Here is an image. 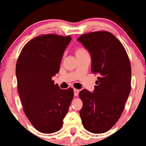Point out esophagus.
<instances>
[{
    "mask_svg": "<svg viewBox=\"0 0 146 146\" xmlns=\"http://www.w3.org/2000/svg\"><path fill=\"white\" fill-rule=\"evenodd\" d=\"M74 94L75 96H77L79 95V90L76 89H74Z\"/></svg>",
    "mask_w": 146,
    "mask_h": 146,
    "instance_id": "34e87169",
    "label": "esophagus"
}]
</instances>
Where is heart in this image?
I'll return each mask as SVG.
<instances>
[{
    "label": "heart",
    "mask_w": 146,
    "mask_h": 146,
    "mask_svg": "<svg viewBox=\"0 0 146 146\" xmlns=\"http://www.w3.org/2000/svg\"><path fill=\"white\" fill-rule=\"evenodd\" d=\"M84 52H86V51L84 48H83V47H79V48H78L76 51V54H82V53H84Z\"/></svg>",
    "instance_id": "obj_1"
}]
</instances>
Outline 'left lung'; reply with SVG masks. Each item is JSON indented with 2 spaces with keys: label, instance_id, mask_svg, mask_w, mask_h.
Masks as SVG:
<instances>
[{
  "label": "left lung",
  "instance_id": "obj_1",
  "mask_svg": "<svg viewBox=\"0 0 146 146\" xmlns=\"http://www.w3.org/2000/svg\"><path fill=\"white\" fill-rule=\"evenodd\" d=\"M92 57V72L98 74L93 92L83 89L79 111L85 129L93 133L110 130L120 118L131 92V67L125 48L109 32L98 31L77 39Z\"/></svg>",
  "mask_w": 146,
  "mask_h": 146
}]
</instances>
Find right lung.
Returning a JSON list of instances; mask_svg holds the SVG:
<instances>
[{"instance_id": "obj_1", "label": "right lung", "mask_w": 146, "mask_h": 146, "mask_svg": "<svg viewBox=\"0 0 146 146\" xmlns=\"http://www.w3.org/2000/svg\"><path fill=\"white\" fill-rule=\"evenodd\" d=\"M70 35L36 37L22 49L15 68L23 111L32 125L43 133L57 132L74 97L72 88L61 89L52 77L60 71Z\"/></svg>"}]
</instances>
